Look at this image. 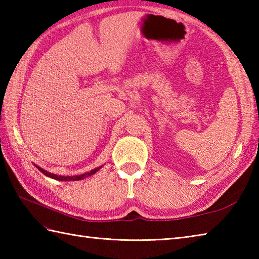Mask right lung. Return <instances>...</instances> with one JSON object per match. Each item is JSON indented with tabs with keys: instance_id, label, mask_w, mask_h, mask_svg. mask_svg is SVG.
Here are the masks:
<instances>
[{
	"instance_id": "right-lung-1",
	"label": "right lung",
	"mask_w": 259,
	"mask_h": 259,
	"mask_svg": "<svg viewBox=\"0 0 259 259\" xmlns=\"http://www.w3.org/2000/svg\"><path fill=\"white\" fill-rule=\"evenodd\" d=\"M100 168H101V167L96 168V169H93L92 171H90V172L83 174V175H80V176H67V177H65V176H58V175L51 174V172L47 171V170H43L42 168L37 167V169L40 170V171H41L42 174H45L46 176H48V177L53 178V179H57V180H60V181H74V180H81V179H84V178H87V177H89V176H91V175H93V174H96V172L98 171V170L100 169Z\"/></svg>"
}]
</instances>
